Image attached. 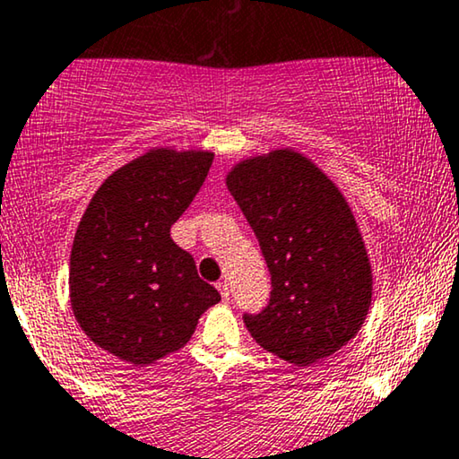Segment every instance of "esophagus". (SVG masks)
<instances>
[{"label": "esophagus", "instance_id": "esophagus-1", "mask_svg": "<svg viewBox=\"0 0 459 459\" xmlns=\"http://www.w3.org/2000/svg\"><path fill=\"white\" fill-rule=\"evenodd\" d=\"M216 288L220 290V294H222V300H230V288H229V283H226V281H218Z\"/></svg>", "mask_w": 459, "mask_h": 459}]
</instances>
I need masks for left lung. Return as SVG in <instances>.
Wrapping results in <instances>:
<instances>
[{
    "label": "left lung",
    "mask_w": 459,
    "mask_h": 459,
    "mask_svg": "<svg viewBox=\"0 0 459 459\" xmlns=\"http://www.w3.org/2000/svg\"><path fill=\"white\" fill-rule=\"evenodd\" d=\"M226 186L271 273L269 305L243 322L294 367L333 356L362 328L373 269L345 196L316 162L281 148L237 162Z\"/></svg>",
    "instance_id": "1"
}]
</instances>
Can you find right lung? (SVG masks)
<instances>
[{"mask_svg":"<svg viewBox=\"0 0 459 459\" xmlns=\"http://www.w3.org/2000/svg\"><path fill=\"white\" fill-rule=\"evenodd\" d=\"M213 152L154 148L116 169L92 195L69 256L80 328L112 356L146 367L182 350L218 290L196 275L171 224L205 182Z\"/></svg>","mask_w":459,"mask_h":459,"instance_id":"obj_1","label":"right lung"}]
</instances>
